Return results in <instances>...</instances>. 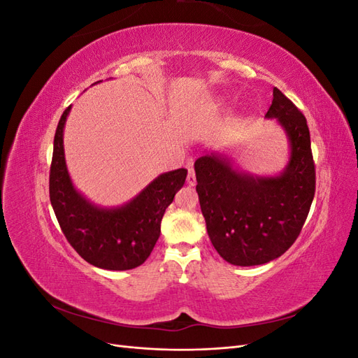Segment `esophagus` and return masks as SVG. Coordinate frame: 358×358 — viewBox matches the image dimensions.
I'll list each match as a JSON object with an SVG mask.
<instances>
[{"instance_id":"34e87169","label":"esophagus","mask_w":358,"mask_h":358,"mask_svg":"<svg viewBox=\"0 0 358 358\" xmlns=\"http://www.w3.org/2000/svg\"><path fill=\"white\" fill-rule=\"evenodd\" d=\"M187 183L189 187H194L197 183V179H196V173H194V169L189 167L188 169V176H187Z\"/></svg>"}]
</instances>
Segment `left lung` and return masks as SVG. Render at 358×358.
Here are the masks:
<instances>
[{
  "mask_svg": "<svg viewBox=\"0 0 358 358\" xmlns=\"http://www.w3.org/2000/svg\"><path fill=\"white\" fill-rule=\"evenodd\" d=\"M266 117L275 119L289 145L278 175H252L216 150L194 162L209 239L234 266H259L282 255L300 234L315 194L306 117L278 88Z\"/></svg>",
  "mask_w": 358,
  "mask_h": 358,
  "instance_id": "left-lung-1",
  "label": "left lung"
}]
</instances>
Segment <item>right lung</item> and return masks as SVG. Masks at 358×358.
Returning <instances> with one entry per match:
<instances>
[{
	"mask_svg": "<svg viewBox=\"0 0 358 358\" xmlns=\"http://www.w3.org/2000/svg\"><path fill=\"white\" fill-rule=\"evenodd\" d=\"M70 110L71 106L62 113L53 140L49 176L53 212L64 236L85 262L106 270L134 268L152 252L162 216L185 183L188 170L162 173L121 206H96L76 189L67 169L64 127Z\"/></svg>",
	"mask_w": 358,
	"mask_h": 358,
	"instance_id": "obj_1",
	"label": "right lung"
}]
</instances>
